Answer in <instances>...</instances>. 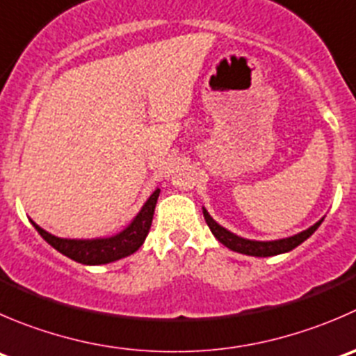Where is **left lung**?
Segmentation results:
<instances>
[{
    "label": "left lung",
    "mask_w": 356,
    "mask_h": 356,
    "mask_svg": "<svg viewBox=\"0 0 356 356\" xmlns=\"http://www.w3.org/2000/svg\"><path fill=\"white\" fill-rule=\"evenodd\" d=\"M202 210H203V217H205L212 234L224 245V247H227L233 252H238V254L254 255V257H271V255L291 252L292 248H296L298 245H301L302 241L308 240V238L318 229L320 224L323 222V217H322L318 222H315L313 226H309L308 229L301 231V233L298 234H292V236H287V238H280V240L261 241V240H248V238L238 236V234L231 233L229 229H226V227L220 226L219 222L213 220V217L207 212L205 207H203Z\"/></svg>",
    "instance_id": "left-lung-1"
}]
</instances>
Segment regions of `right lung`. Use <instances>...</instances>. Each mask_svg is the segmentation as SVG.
Returning a JSON list of instances; mask_svg holds the SVG:
<instances>
[{"label":"right lung","instance_id":"1","mask_svg":"<svg viewBox=\"0 0 356 356\" xmlns=\"http://www.w3.org/2000/svg\"><path fill=\"white\" fill-rule=\"evenodd\" d=\"M158 196H160V188L151 193L149 198L144 202V205L140 207L137 216L130 220L129 226H125L120 233L111 234V236L60 238L44 231L34 220H31V224L36 227V231L43 236L47 243H50L55 250L64 254L65 257L88 266L108 264V262H115L139 250L140 245L146 240L147 233H149Z\"/></svg>","mask_w":356,"mask_h":356}]
</instances>
